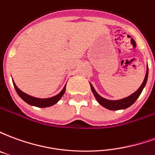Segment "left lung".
<instances>
[{"instance_id": "obj_1", "label": "left lung", "mask_w": 155, "mask_h": 155, "mask_svg": "<svg viewBox=\"0 0 155 155\" xmlns=\"http://www.w3.org/2000/svg\"><path fill=\"white\" fill-rule=\"evenodd\" d=\"M148 73H149V70H148V67H147L145 77H144V80H143L142 84L140 85V87L134 93H133L132 94H130V96L124 98V99H121V100L110 101V100H107V99H104V98L101 97V95L95 91L94 88L93 87V85L91 84V91L93 92V94H94V97L96 99V101H97L98 102H99V104H101L103 107L106 108L108 110H124V109H126V108L130 107V105H132V104L136 101L137 99L140 97L141 92H142V91L143 90V88L145 86V84H146L147 80H148Z\"/></svg>"}]
</instances>
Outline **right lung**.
Segmentation results:
<instances>
[{
	"instance_id": "right-lung-1",
	"label": "right lung",
	"mask_w": 155,
	"mask_h": 155,
	"mask_svg": "<svg viewBox=\"0 0 155 155\" xmlns=\"http://www.w3.org/2000/svg\"><path fill=\"white\" fill-rule=\"evenodd\" d=\"M13 84H14V87H15V91L17 92V94L21 98L23 101L26 102L27 104L30 105H33V106H36V107L40 108H45V107H50L54 105V104H56L58 101H60L61 97L63 96V94L65 92V87H66V84L64 85L63 90L56 95H54L53 97L51 98H46V99H40V98L33 97L31 95H29V94H25L24 92H22L20 89H19L16 85H15V82L13 81Z\"/></svg>"
}]
</instances>
